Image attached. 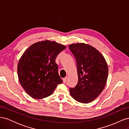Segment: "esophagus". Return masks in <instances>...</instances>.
Returning <instances> with one entry per match:
<instances>
[{
  "label": "esophagus",
  "mask_w": 129,
  "mask_h": 129,
  "mask_svg": "<svg viewBox=\"0 0 129 129\" xmlns=\"http://www.w3.org/2000/svg\"><path fill=\"white\" fill-rule=\"evenodd\" d=\"M67 77H64V78H63V82L64 83H66V81H67Z\"/></svg>",
  "instance_id": "1"
}]
</instances>
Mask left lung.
I'll return each mask as SVG.
<instances>
[{
    "instance_id": "8db88e82",
    "label": "left lung",
    "mask_w": 129,
    "mask_h": 129,
    "mask_svg": "<svg viewBox=\"0 0 129 129\" xmlns=\"http://www.w3.org/2000/svg\"><path fill=\"white\" fill-rule=\"evenodd\" d=\"M69 48L77 63L78 82L69 92L82 103L92 102L102 92L107 83L108 67L103 56L93 47L84 43L73 44Z\"/></svg>"
}]
</instances>
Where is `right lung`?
I'll list each match as a JSON object with an SVG mask.
<instances>
[{"mask_svg":"<svg viewBox=\"0 0 129 129\" xmlns=\"http://www.w3.org/2000/svg\"><path fill=\"white\" fill-rule=\"evenodd\" d=\"M66 48L64 45L56 42L46 40L35 43L22 54L17 68L19 80L33 99L50 96L57 85L62 83L55 59Z\"/></svg>","mask_w":129,"mask_h":129,"instance_id":"1","label":"right lung"}]
</instances>
